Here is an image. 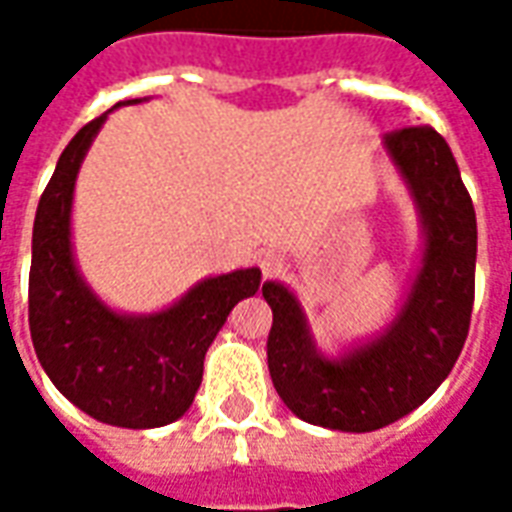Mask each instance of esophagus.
<instances>
[{
  "instance_id": "34e87169",
  "label": "esophagus",
  "mask_w": 512,
  "mask_h": 512,
  "mask_svg": "<svg viewBox=\"0 0 512 512\" xmlns=\"http://www.w3.org/2000/svg\"><path fill=\"white\" fill-rule=\"evenodd\" d=\"M260 268H263L266 277H271V274H277L279 268H282V257L277 252H263L260 255Z\"/></svg>"
}]
</instances>
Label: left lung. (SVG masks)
<instances>
[{"label": "left lung", "mask_w": 512, "mask_h": 512, "mask_svg": "<svg viewBox=\"0 0 512 512\" xmlns=\"http://www.w3.org/2000/svg\"><path fill=\"white\" fill-rule=\"evenodd\" d=\"M384 153L417 208L422 238L395 318L326 354L299 296L285 282H263L277 395L304 422L343 433L386 428L422 406L450 376L472 321L477 219L450 145L433 128L408 126L384 136Z\"/></svg>", "instance_id": "1"}]
</instances>
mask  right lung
<instances>
[{"label":"right lung","mask_w":512,"mask_h":512,"mask_svg":"<svg viewBox=\"0 0 512 512\" xmlns=\"http://www.w3.org/2000/svg\"><path fill=\"white\" fill-rule=\"evenodd\" d=\"M134 98L128 104H139ZM109 112L73 136L43 191L32 230L29 332L51 384L98 422L147 430L180 419L194 403L202 362L238 301L260 290V268L200 279L156 312L109 307L73 252L76 178Z\"/></svg>","instance_id":"obj_1"}]
</instances>
